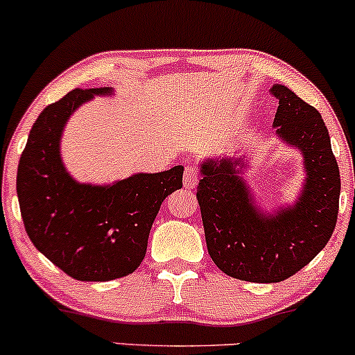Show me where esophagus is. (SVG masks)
<instances>
[{
    "mask_svg": "<svg viewBox=\"0 0 355 355\" xmlns=\"http://www.w3.org/2000/svg\"><path fill=\"white\" fill-rule=\"evenodd\" d=\"M198 179H199V169L196 166H186V169H184V179H182V181H184V188H188V189H193L194 186L198 184Z\"/></svg>",
    "mask_w": 355,
    "mask_h": 355,
    "instance_id": "1",
    "label": "esophagus"
}]
</instances>
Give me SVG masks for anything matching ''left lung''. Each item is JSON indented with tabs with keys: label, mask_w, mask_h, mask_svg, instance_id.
Instances as JSON below:
<instances>
[{
	"label": "left lung",
	"mask_w": 355,
	"mask_h": 355,
	"mask_svg": "<svg viewBox=\"0 0 355 355\" xmlns=\"http://www.w3.org/2000/svg\"><path fill=\"white\" fill-rule=\"evenodd\" d=\"M272 94L278 101V135L304 154L300 199L263 216L238 176L240 157L205 162L196 193L211 260L223 273L257 284L284 282L320 253L336 228L340 194V173L322 115L284 85H275Z\"/></svg>",
	"instance_id": "8db88e82"
}]
</instances>
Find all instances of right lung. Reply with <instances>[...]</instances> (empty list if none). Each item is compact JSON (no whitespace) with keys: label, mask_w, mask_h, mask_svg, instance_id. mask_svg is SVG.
<instances>
[{"label":"right lung","mask_w":355,"mask_h":355,"mask_svg":"<svg viewBox=\"0 0 355 355\" xmlns=\"http://www.w3.org/2000/svg\"><path fill=\"white\" fill-rule=\"evenodd\" d=\"M109 87L75 89L43 109L18 164L17 193L31 243L62 272L80 282L127 277L144 260L162 201L182 188V166L134 174L112 186L78 184L60 157L69 117Z\"/></svg>","instance_id":"add662e5"}]
</instances>
